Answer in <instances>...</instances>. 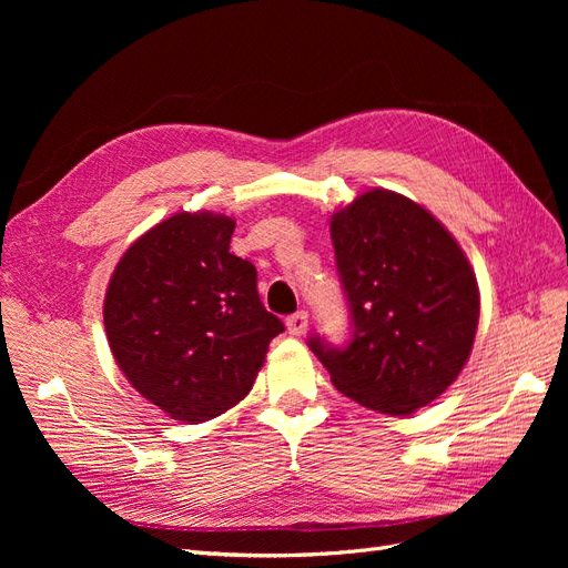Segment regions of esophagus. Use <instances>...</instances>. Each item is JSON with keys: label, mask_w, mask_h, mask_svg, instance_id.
Here are the masks:
<instances>
[{"label": "esophagus", "mask_w": 568, "mask_h": 568, "mask_svg": "<svg viewBox=\"0 0 568 568\" xmlns=\"http://www.w3.org/2000/svg\"><path fill=\"white\" fill-rule=\"evenodd\" d=\"M286 329H288V334H294V336L305 334V329H307V313L301 311V313L288 315L286 317Z\"/></svg>", "instance_id": "1"}]
</instances>
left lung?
Wrapping results in <instances>:
<instances>
[{"mask_svg":"<svg viewBox=\"0 0 568 568\" xmlns=\"http://www.w3.org/2000/svg\"><path fill=\"white\" fill-rule=\"evenodd\" d=\"M332 244L353 334L341 348L317 334L307 346L351 400L412 415L469 359L478 286L467 255L432 213L386 189L332 217Z\"/></svg>","mask_w":568,"mask_h":568,"instance_id":"left-lung-1","label":"left lung"}]
</instances>
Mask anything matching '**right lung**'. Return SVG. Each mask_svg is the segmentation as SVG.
<instances>
[{"instance_id": "add662e5", "label": "right lung", "mask_w": 568, "mask_h": 568, "mask_svg": "<svg viewBox=\"0 0 568 568\" xmlns=\"http://www.w3.org/2000/svg\"><path fill=\"white\" fill-rule=\"evenodd\" d=\"M232 232L227 215L178 213L136 239L109 282L104 326L120 372L180 422L244 400L284 332L253 263L230 253Z\"/></svg>"}]
</instances>
